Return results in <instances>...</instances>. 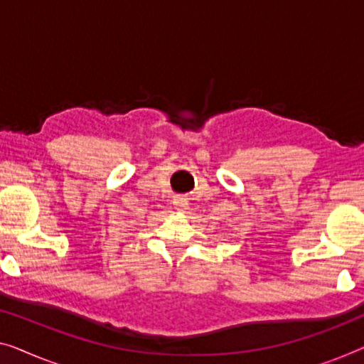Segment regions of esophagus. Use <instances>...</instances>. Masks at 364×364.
I'll return each mask as SVG.
<instances>
[{"mask_svg":"<svg viewBox=\"0 0 364 364\" xmlns=\"http://www.w3.org/2000/svg\"><path fill=\"white\" fill-rule=\"evenodd\" d=\"M173 205H175V209L178 210V213H186L188 200L184 199V198H181V196H178V198L173 199Z\"/></svg>","mask_w":364,"mask_h":364,"instance_id":"obj_1","label":"esophagus"}]
</instances>
